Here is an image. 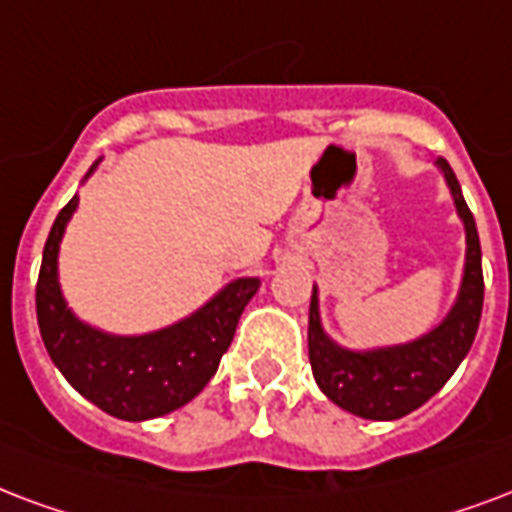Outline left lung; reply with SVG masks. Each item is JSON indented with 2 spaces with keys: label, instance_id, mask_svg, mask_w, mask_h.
<instances>
[{
  "label": "left lung",
  "instance_id": "1",
  "mask_svg": "<svg viewBox=\"0 0 512 512\" xmlns=\"http://www.w3.org/2000/svg\"><path fill=\"white\" fill-rule=\"evenodd\" d=\"M438 169L454 198L456 214L464 222L467 255H464L462 287L448 317L435 330L416 341L384 349H343L322 330L319 295L314 287L308 308V360L319 389L338 408L373 421H395L416 411L429 397L443 389L459 362L473 346L483 311L481 241L473 212L467 209L462 187L448 161L438 158Z\"/></svg>",
  "mask_w": 512,
  "mask_h": 512
}]
</instances>
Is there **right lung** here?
Wrapping results in <instances>:
<instances>
[{
  "instance_id": "obj_1",
  "label": "right lung",
  "mask_w": 512,
  "mask_h": 512,
  "mask_svg": "<svg viewBox=\"0 0 512 512\" xmlns=\"http://www.w3.org/2000/svg\"><path fill=\"white\" fill-rule=\"evenodd\" d=\"M93 163L85 179L91 177ZM80 198L58 212L42 252L37 322L45 349L69 384L101 411L126 421L158 419L193 400L220 368L241 311L260 287L244 276L174 325L144 335H112L85 325L66 306L58 284V247Z\"/></svg>"
}]
</instances>
